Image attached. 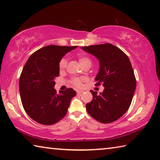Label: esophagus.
Here are the masks:
<instances>
[{
  "instance_id": "esophagus-1",
  "label": "esophagus",
  "mask_w": 160,
  "mask_h": 160,
  "mask_svg": "<svg viewBox=\"0 0 160 160\" xmlns=\"http://www.w3.org/2000/svg\"><path fill=\"white\" fill-rule=\"evenodd\" d=\"M83 92L82 91H81V90H77V94H81Z\"/></svg>"
}]
</instances>
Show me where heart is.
I'll list each match as a JSON object with an SVG mask.
<instances>
[{
	"instance_id": "b5f03b06",
	"label": "heart",
	"mask_w": 160,
	"mask_h": 160,
	"mask_svg": "<svg viewBox=\"0 0 160 160\" xmlns=\"http://www.w3.org/2000/svg\"><path fill=\"white\" fill-rule=\"evenodd\" d=\"M78 60H79V62L80 63V64L82 65V66H86V65H90L91 66V63H92V61L90 58H89L88 56H82V55H80L78 56ZM66 65H67V60L66 58H62L60 63H59V68H60V69H64L66 67ZM83 79H79V78H74L73 80H72V83H73V85L77 86V87H80L81 85V81H82Z\"/></svg>"
}]
</instances>
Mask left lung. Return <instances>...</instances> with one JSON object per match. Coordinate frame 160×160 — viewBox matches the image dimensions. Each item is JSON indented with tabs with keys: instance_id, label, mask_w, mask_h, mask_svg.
Returning <instances> with one entry per match:
<instances>
[{
	"instance_id": "8db88e82",
	"label": "left lung",
	"mask_w": 160,
	"mask_h": 160,
	"mask_svg": "<svg viewBox=\"0 0 160 160\" xmlns=\"http://www.w3.org/2000/svg\"><path fill=\"white\" fill-rule=\"evenodd\" d=\"M81 48L99 61V72L94 80L96 85L102 84L104 88L99 94L90 90L92 100L86 104V109L99 122H113L128 111L136 88L131 61L120 48L111 44Z\"/></svg>"
}]
</instances>
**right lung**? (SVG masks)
<instances>
[{"label": "right lung", "instance_id": "add662e5", "mask_svg": "<svg viewBox=\"0 0 160 160\" xmlns=\"http://www.w3.org/2000/svg\"><path fill=\"white\" fill-rule=\"evenodd\" d=\"M74 47L48 45L32 53L24 66L19 81L22 106L31 118L44 125L57 123L66 115L73 89L59 91L54 89L59 75V63Z\"/></svg>", "mask_w": 160, "mask_h": 160}]
</instances>
